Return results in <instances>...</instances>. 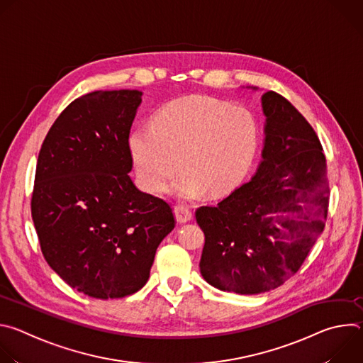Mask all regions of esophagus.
<instances>
[{
  "label": "esophagus",
  "instance_id": "obj_1",
  "mask_svg": "<svg viewBox=\"0 0 363 363\" xmlns=\"http://www.w3.org/2000/svg\"><path fill=\"white\" fill-rule=\"evenodd\" d=\"M175 218L179 224H185L188 223L191 218H192V213L186 208V206H182V205H178L175 206Z\"/></svg>",
  "mask_w": 363,
  "mask_h": 363
}]
</instances>
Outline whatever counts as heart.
I'll return each mask as SVG.
<instances>
[{"label":"heart","mask_w":363,"mask_h":363,"mask_svg":"<svg viewBox=\"0 0 363 363\" xmlns=\"http://www.w3.org/2000/svg\"><path fill=\"white\" fill-rule=\"evenodd\" d=\"M257 143L258 125L248 109L203 94L172 100L152 125H138L129 135L143 186L168 192L181 168L177 191L185 199L205 191L221 196L235 188L251 167Z\"/></svg>","instance_id":"obj_1"}]
</instances>
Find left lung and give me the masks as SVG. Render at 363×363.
<instances>
[{
    "instance_id": "8db88e82",
    "label": "left lung",
    "mask_w": 363,
    "mask_h": 363,
    "mask_svg": "<svg viewBox=\"0 0 363 363\" xmlns=\"http://www.w3.org/2000/svg\"><path fill=\"white\" fill-rule=\"evenodd\" d=\"M262 108L255 175L195 213L205 234L201 276L238 294L270 291L297 273L323 233L329 205L326 158L313 128L276 91L262 96Z\"/></svg>"
}]
</instances>
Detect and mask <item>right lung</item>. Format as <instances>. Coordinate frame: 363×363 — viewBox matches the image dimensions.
<instances>
[{
	"mask_svg": "<svg viewBox=\"0 0 363 363\" xmlns=\"http://www.w3.org/2000/svg\"><path fill=\"white\" fill-rule=\"evenodd\" d=\"M142 94L99 90L76 99L38 153L31 216L43 255L70 287L94 298L140 290L175 227L171 206L129 175Z\"/></svg>",
	"mask_w": 363,
	"mask_h": 363,
	"instance_id": "obj_1",
	"label": "right lung"
}]
</instances>
